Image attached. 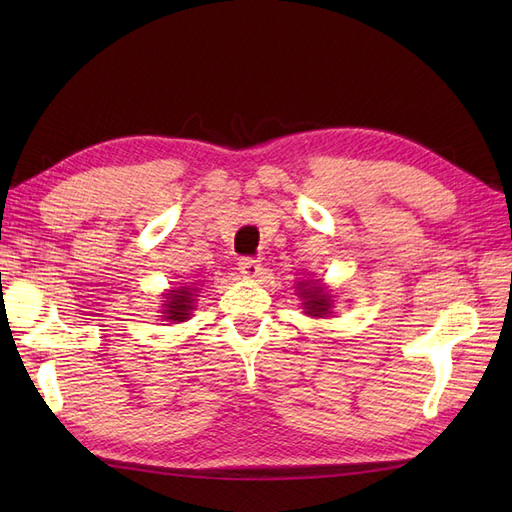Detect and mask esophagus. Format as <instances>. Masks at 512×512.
Masks as SVG:
<instances>
[{
  "label": "esophagus",
  "instance_id": "34e87169",
  "mask_svg": "<svg viewBox=\"0 0 512 512\" xmlns=\"http://www.w3.org/2000/svg\"><path fill=\"white\" fill-rule=\"evenodd\" d=\"M262 265L258 260H254V258H241V262H239V273L243 275V277H247V280H256V277H260L262 275Z\"/></svg>",
  "mask_w": 512,
  "mask_h": 512
}]
</instances>
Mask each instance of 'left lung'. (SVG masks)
Segmentation results:
<instances>
[{
	"label": "left lung",
	"instance_id": "8db88e82",
	"mask_svg": "<svg viewBox=\"0 0 512 512\" xmlns=\"http://www.w3.org/2000/svg\"><path fill=\"white\" fill-rule=\"evenodd\" d=\"M299 290V297H301V305L305 309L307 316H314V318H324L333 314V297L329 294V290L320 286V282L316 280H305L297 284Z\"/></svg>",
	"mask_w": 512,
	"mask_h": 512
}]
</instances>
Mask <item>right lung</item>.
<instances>
[{
    "instance_id": "right-lung-1",
    "label": "right lung",
    "mask_w": 512,
    "mask_h": 512,
    "mask_svg": "<svg viewBox=\"0 0 512 512\" xmlns=\"http://www.w3.org/2000/svg\"><path fill=\"white\" fill-rule=\"evenodd\" d=\"M198 288H188V286H181L175 290H168L164 294V309H162V320L168 322H185L190 318L196 297H198Z\"/></svg>"
}]
</instances>
